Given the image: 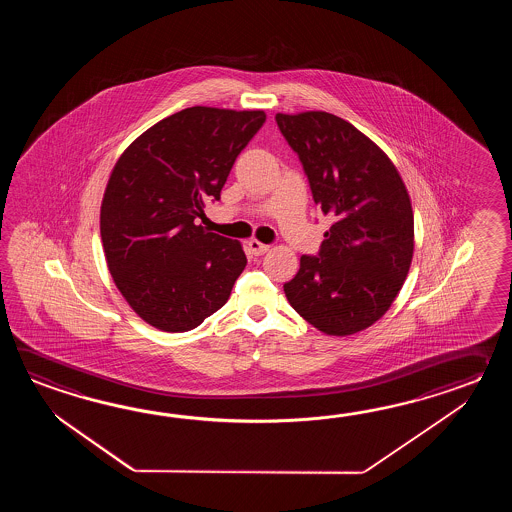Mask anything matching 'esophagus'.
Returning a JSON list of instances; mask_svg holds the SVG:
<instances>
[{"label":"esophagus","mask_w":512,"mask_h":512,"mask_svg":"<svg viewBox=\"0 0 512 512\" xmlns=\"http://www.w3.org/2000/svg\"><path fill=\"white\" fill-rule=\"evenodd\" d=\"M249 251L254 254V256H261V254H265V252L269 251V245H265V243H261L258 240L249 241Z\"/></svg>","instance_id":"1"}]
</instances>
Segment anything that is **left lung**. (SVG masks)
<instances>
[{
    "instance_id": "obj_1",
    "label": "left lung",
    "mask_w": 512,
    "mask_h": 512,
    "mask_svg": "<svg viewBox=\"0 0 512 512\" xmlns=\"http://www.w3.org/2000/svg\"><path fill=\"white\" fill-rule=\"evenodd\" d=\"M313 199L333 225L318 256H302L283 285L318 331L348 337L392 307L414 258V210L392 159L348 120L326 111L276 113Z\"/></svg>"
}]
</instances>
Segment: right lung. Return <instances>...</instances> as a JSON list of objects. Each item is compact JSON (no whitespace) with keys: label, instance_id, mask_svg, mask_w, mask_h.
Returning a JSON list of instances; mask_svg holds the SVG:
<instances>
[{"label":"right lung","instance_id":"add662e5","mask_svg":"<svg viewBox=\"0 0 512 512\" xmlns=\"http://www.w3.org/2000/svg\"><path fill=\"white\" fill-rule=\"evenodd\" d=\"M265 122L261 109L194 106L159 120L122 152L100 205L111 278L150 326L183 333L229 300L247 258L214 234L205 203Z\"/></svg>","mask_w":512,"mask_h":512}]
</instances>
